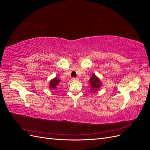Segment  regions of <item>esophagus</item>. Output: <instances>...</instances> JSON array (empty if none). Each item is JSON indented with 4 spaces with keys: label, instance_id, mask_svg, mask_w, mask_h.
I'll list each match as a JSON object with an SVG mask.
<instances>
[{
    "label": "esophagus",
    "instance_id": "1",
    "mask_svg": "<svg viewBox=\"0 0 150 150\" xmlns=\"http://www.w3.org/2000/svg\"><path fill=\"white\" fill-rule=\"evenodd\" d=\"M72 81H78V78H72Z\"/></svg>",
    "mask_w": 150,
    "mask_h": 150
}]
</instances>
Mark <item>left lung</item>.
Segmentation results:
<instances>
[{
    "label": "left lung",
    "mask_w": 150,
    "mask_h": 150,
    "mask_svg": "<svg viewBox=\"0 0 150 150\" xmlns=\"http://www.w3.org/2000/svg\"><path fill=\"white\" fill-rule=\"evenodd\" d=\"M89 82L91 86V91L93 93L96 92V91L100 88L101 86H102L101 82L100 79H99L98 77L93 74L92 76L91 77V78L89 80Z\"/></svg>",
    "instance_id": "8db88e82"
}]
</instances>
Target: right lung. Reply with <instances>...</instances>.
I'll use <instances>...</instances> for the list:
<instances>
[{
    "mask_svg": "<svg viewBox=\"0 0 150 150\" xmlns=\"http://www.w3.org/2000/svg\"><path fill=\"white\" fill-rule=\"evenodd\" d=\"M60 83V80L57 78L52 79L49 83V88L52 89H56L58 87L59 84Z\"/></svg>",
    "mask_w": 150,
    "mask_h": 150,
    "instance_id": "right-lung-1",
    "label": "right lung"
}]
</instances>
